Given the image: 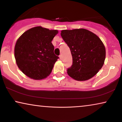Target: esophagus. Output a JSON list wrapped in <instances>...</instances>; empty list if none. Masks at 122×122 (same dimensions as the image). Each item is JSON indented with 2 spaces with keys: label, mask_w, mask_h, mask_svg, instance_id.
<instances>
[{
  "label": "esophagus",
  "mask_w": 122,
  "mask_h": 122,
  "mask_svg": "<svg viewBox=\"0 0 122 122\" xmlns=\"http://www.w3.org/2000/svg\"><path fill=\"white\" fill-rule=\"evenodd\" d=\"M59 58L60 59H61V58H62V56H61V55H60L59 56Z\"/></svg>",
  "instance_id": "esophagus-1"
}]
</instances>
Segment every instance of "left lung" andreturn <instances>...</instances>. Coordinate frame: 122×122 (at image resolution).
<instances>
[{"mask_svg": "<svg viewBox=\"0 0 122 122\" xmlns=\"http://www.w3.org/2000/svg\"><path fill=\"white\" fill-rule=\"evenodd\" d=\"M61 34L69 47L73 58L68 74L78 81L93 77L102 68L106 58V48L101 39L83 28L63 30Z\"/></svg>", "mask_w": 122, "mask_h": 122, "instance_id": "1", "label": "left lung"}]
</instances>
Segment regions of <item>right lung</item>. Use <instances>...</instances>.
<instances>
[{
    "instance_id": "obj_1",
    "label": "right lung",
    "mask_w": 122,
    "mask_h": 122,
    "mask_svg": "<svg viewBox=\"0 0 122 122\" xmlns=\"http://www.w3.org/2000/svg\"><path fill=\"white\" fill-rule=\"evenodd\" d=\"M57 30L36 26L23 33L16 41L14 56L19 69L31 79L41 80L51 74L59 58L54 53L53 38Z\"/></svg>"
}]
</instances>
